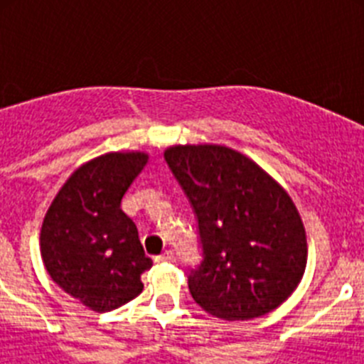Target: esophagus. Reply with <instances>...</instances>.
Listing matches in <instances>:
<instances>
[{
  "mask_svg": "<svg viewBox=\"0 0 364 364\" xmlns=\"http://www.w3.org/2000/svg\"><path fill=\"white\" fill-rule=\"evenodd\" d=\"M173 259H175V255H173L171 250H166L164 253H160V255L154 257V260H156L159 264H162V262H171Z\"/></svg>",
  "mask_w": 364,
  "mask_h": 364,
  "instance_id": "34e87169",
  "label": "esophagus"
}]
</instances>
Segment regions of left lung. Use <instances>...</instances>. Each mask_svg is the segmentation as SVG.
Listing matches in <instances>:
<instances>
[{"mask_svg": "<svg viewBox=\"0 0 364 364\" xmlns=\"http://www.w3.org/2000/svg\"><path fill=\"white\" fill-rule=\"evenodd\" d=\"M198 220L202 262L188 277L198 306L247 321L281 306L306 268V231L290 195L239 151L175 146L164 153Z\"/></svg>", "mask_w": 364, "mask_h": 364, "instance_id": "obj_1", "label": "left lung"}]
</instances>
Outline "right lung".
I'll return each mask as SVG.
<instances>
[{
  "label": "right lung",
  "instance_id": "1",
  "mask_svg": "<svg viewBox=\"0 0 364 364\" xmlns=\"http://www.w3.org/2000/svg\"><path fill=\"white\" fill-rule=\"evenodd\" d=\"M146 153H107L83 164L43 218L40 247L50 279L95 311H111L144 290L153 266L122 198L147 164Z\"/></svg>",
  "mask_w": 364,
  "mask_h": 364
}]
</instances>
